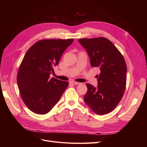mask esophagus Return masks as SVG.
I'll return each mask as SVG.
<instances>
[{"mask_svg":"<svg viewBox=\"0 0 147 147\" xmlns=\"http://www.w3.org/2000/svg\"><path fill=\"white\" fill-rule=\"evenodd\" d=\"M70 84H73V85H78V84H80L81 83H79V82H74V81H71L70 82Z\"/></svg>","mask_w":147,"mask_h":147,"instance_id":"esophagus-1","label":"esophagus"}]
</instances>
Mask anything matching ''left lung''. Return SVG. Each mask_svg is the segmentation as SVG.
<instances>
[{
  "instance_id": "8db88e82",
  "label": "left lung",
  "mask_w": 147,
  "mask_h": 147,
  "mask_svg": "<svg viewBox=\"0 0 147 147\" xmlns=\"http://www.w3.org/2000/svg\"><path fill=\"white\" fill-rule=\"evenodd\" d=\"M78 42L87 51L92 67L100 70L97 75V87L86 83L88 91L84 100L95 113H108L116 107L125 90V61L117 47L106 38H82Z\"/></svg>"
}]
</instances>
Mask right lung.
<instances>
[{
  "label": "right lung",
  "instance_id": "right-lung-1",
  "mask_svg": "<svg viewBox=\"0 0 147 147\" xmlns=\"http://www.w3.org/2000/svg\"><path fill=\"white\" fill-rule=\"evenodd\" d=\"M73 41L72 38L42 40L26 52L19 67L17 83L22 99L32 112L48 113L68 86L67 82L50 79V75Z\"/></svg>",
  "mask_w": 147,
  "mask_h": 147
}]
</instances>
